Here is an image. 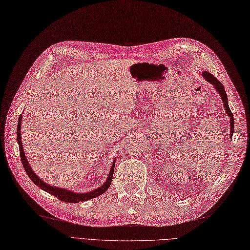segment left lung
<instances>
[{"mask_svg": "<svg viewBox=\"0 0 250 250\" xmlns=\"http://www.w3.org/2000/svg\"><path fill=\"white\" fill-rule=\"evenodd\" d=\"M202 74H203L204 79L207 81V82H209L213 85L214 89L216 90V92L219 94L220 97H221L223 106H225V108H226V113L229 117V126H230L229 137L231 139V137H233V133H234V117H233V113H231L230 109H229V106L228 95H227V93H226L225 87H223L222 83L216 79V77H215L214 75H212L211 73H209L207 71H203Z\"/></svg>", "mask_w": 250, "mask_h": 250, "instance_id": "left-lung-1", "label": "left lung"}]
</instances>
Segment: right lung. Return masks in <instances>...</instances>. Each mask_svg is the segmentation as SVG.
Here are the masks:
<instances>
[{
	"instance_id": "obj_1",
	"label": "right lung",
	"mask_w": 250,
	"mask_h": 250,
	"mask_svg": "<svg viewBox=\"0 0 250 250\" xmlns=\"http://www.w3.org/2000/svg\"><path fill=\"white\" fill-rule=\"evenodd\" d=\"M21 120H22V114L20 116L19 118V123H17V143H19V147H20V154H21V160L22 162L23 168L25 170V173L30 177V179L33 181V183L37 185L42 190H44L48 193H50L51 195H54L56 197H58L59 200H61L65 203H79V202H85L94 199V197H97L101 194L104 193L108 187L110 186L111 180H113V176H114V168H115V162L116 160H114L113 165L110 167L108 176L105 180V182L103 183L100 187L94 189L92 191H88V192H75V191H71L69 189L66 188H62V187H56L53 185H49L46 182H44L42 179H40L36 173H34L33 168L31 167L30 163L25 157V153L23 151L22 148V143H21Z\"/></svg>"
}]
</instances>
